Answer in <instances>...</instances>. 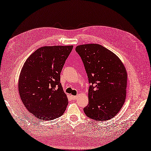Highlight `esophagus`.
I'll list each match as a JSON object with an SVG mask.
<instances>
[{
	"label": "esophagus",
	"mask_w": 151,
	"mask_h": 151,
	"mask_svg": "<svg viewBox=\"0 0 151 151\" xmlns=\"http://www.w3.org/2000/svg\"><path fill=\"white\" fill-rule=\"evenodd\" d=\"M71 99H72L73 100H75V99H76L78 98V96H73V95H71Z\"/></svg>",
	"instance_id": "1"
}]
</instances>
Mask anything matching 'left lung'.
Here are the masks:
<instances>
[{
  "label": "left lung",
  "mask_w": 151,
  "mask_h": 151,
  "mask_svg": "<svg viewBox=\"0 0 151 151\" xmlns=\"http://www.w3.org/2000/svg\"><path fill=\"white\" fill-rule=\"evenodd\" d=\"M91 85L89 102L83 111L91 119L107 121L123 106L127 87V71L118 57L99 44L77 46Z\"/></svg>",
  "instance_id": "1"
}]
</instances>
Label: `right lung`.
I'll list each match as a JSON object with an SVG mask.
<instances>
[{"mask_svg": "<svg viewBox=\"0 0 151 151\" xmlns=\"http://www.w3.org/2000/svg\"><path fill=\"white\" fill-rule=\"evenodd\" d=\"M73 47H41L30 55L22 67L20 96L27 109L38 119H55L66 110L68 101L60 83V73Z\"/></svg>", "mask_w": 151, "mask_h": 151, "instance_id": "1", "label": "right lung"}]
</instances>
